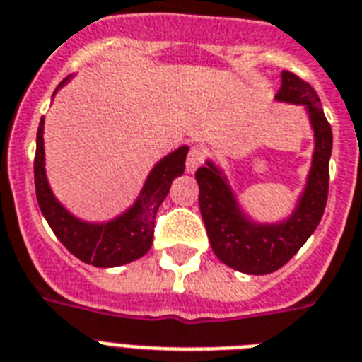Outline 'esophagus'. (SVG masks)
<instances>
[{
	"label": "esophagus",
	"instance_id": "34e87169",
	"mask_svg": "<svg viewBox=\"0 0 362 362\" xmlns=\"http://www.w3.org/2000/svg\"><path fill=\"white\" fill-rule=\"evenodd\" d=\"M204 158H206V152L204 148L201 146H191L189 154H187V160H186V169L187 173H195L199 167L204 163Z\"/></svg>",
	"mask_w": 362,
	"mask_h": 362
}]
</instances>
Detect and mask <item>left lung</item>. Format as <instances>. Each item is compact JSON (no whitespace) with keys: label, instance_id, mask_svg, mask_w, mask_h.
<instances>
[{"label":"left lung","instance_id":"obj_1","mask_svg":"<svg viewBox=\"0 0 362 362\" xmlns=\"http://www.w3.org/2000/svg\"><path fill=\"white\" fill-rule=\"evenodd\" d=\"M275 100L305 105L314 132L313 163L307 184L286 219L279 223L252 221L240 206L225 173L214 161L208 160L206 165L195 173L199 206L211 249L223 264L249 275H266L283 267L316 230L327 202L333 132L316 90L284 70Z\"/></svg>","mask_w":362,"mask_h":362}]
</instances>
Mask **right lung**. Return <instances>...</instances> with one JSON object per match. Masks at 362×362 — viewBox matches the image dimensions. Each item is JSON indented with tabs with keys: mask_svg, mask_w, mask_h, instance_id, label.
<instances>
[{
	"mask_svg": "<svg viewBox=\"0 0 362 362\" xmlns=\"http://www.w3.org/2000/svg\"><path fill=\"white\" fill-rule=\"evenodd\" d=\"M70 78L63 79L57 93ZM54 93V95H55ZM189 146L184 145L161 158L146 176L139 197L124 214L105 223H89L70 214L57 201L48 184L44 167V117L37 132V154H35V189L42 216L52 227L59 242L81 262L96 267H117L134 262L148 252L154 238V223L158 208L167 197L176 176L186 169V156Z\"/></svg>",
	"mask_w": 362,
	"mask_h": 362,
	"instance_id": "obj_1",
	"label": "right lung"
}]
</instances>
